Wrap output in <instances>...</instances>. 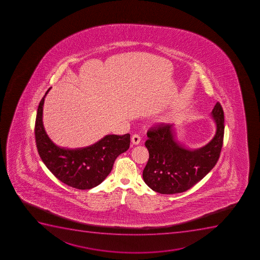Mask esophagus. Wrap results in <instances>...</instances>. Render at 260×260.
<instances>
[{"mask_svg": "<svg viewBox=\"0 0 260 260\" xmlns=\"http://www.w3.org/2000/svg\"><path fill=\"white\" fill-rule=\"evenodd\" d=\"M132 143L134 145H138L141 142V137L138 134H135L132 136Z\"/></svg>", "mask_w": 260, "mask_h": 260, "instance_id": "esophagus-1", "label": "esophagus"}]
</instances>
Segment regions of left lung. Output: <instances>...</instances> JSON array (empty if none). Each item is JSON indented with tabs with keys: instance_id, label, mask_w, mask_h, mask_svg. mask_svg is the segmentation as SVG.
Listing matches in <instances>:
<instances>
[{
	"instance_id": "obj_1",
	"label": "left lung",
	"mask_w": 260,
	"mask_h": 260,
	"mask_svg": "<svg viewBox=\"0 0 260 260\" xmlns=\"http://www.w3.org/2000/svg\"><path fill=\"white\" fill-rule=\"evenodd\" d=\"M212 116L215 136L198 149H188L176 141L173 123H155L148 128L145 146L149 159L142 176L152 190L161 194L184 192L215 166L224 140V111L220 103H216Z\"/></svg>"
}]
</instances>
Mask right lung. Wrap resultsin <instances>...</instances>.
Here are the masks:
<instances>
[{
    "label": "right lung",
    "instance_id": "add662e5",
    "mask_svg": "<svg viewBox=\"0 0 260 260\" xmlns=\"http://www.w3.org/2000/svg\"><path fill=\"white\" fill-rule=\"evenodd\" d=\"M39 104L35 135L38 153L47 169L62 183L79 190L95 187L105 180L118 155L129 147L131 135H107L89 147L70 149L55 144L45 131L42 114L47 93Z\"/></svg>",
    "mask_w": 260,
    "mask_h": 260
}]
</instances>
